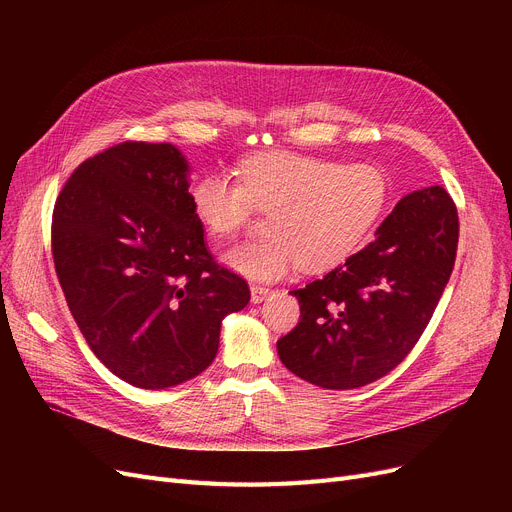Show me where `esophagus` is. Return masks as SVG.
I'll return each mask as SVG.
<instances>
[{"mask_svg":"<svg viewBox=\"0 0 512 512\" xmlns=\"http://www.w3.org/2000/svg\"><path fill=\"white\" fill-rule=\"evenodd\" d=\"M272 294L270 286H261V284H251V301L253 303H261Z\"/></svg>","mask_w":512,"mask_h":512,"instance_id":"34e87169","label":"esophagus"}]
</instances>
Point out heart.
I'll return each mask as SVG.
<instances>
[{
    "label": "heart",
    "instance_id": "obj_1",
    "mask_svg": "<svg viewBox=\"0 0 512 512\" xmlns=\"http://www.w3.org/2000/svg\"><path fill=\"white\" fill-rule=\"evenodd\" d=\"M238 180L209 172L191 188V205L215 240L232 238L253 207L270 211L265 232L228 249L222 261L251 280L284 278L305 265L326 270L351 255L378 222L388 199L384 174L369 164L338 166L294 151L247 157Z\"/></svg>",
    "mask_w": 512,
    "mask_h": 512
}]
</instances>
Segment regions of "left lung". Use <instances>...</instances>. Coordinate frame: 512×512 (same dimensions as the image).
Returning a JSON list of instances; mask_svg holds the SVG:
<instances>
[{"label":"left lung","mask_w":512,"mask_h":512,"mask_svg":"<svg viewBox=\"0 0 512 512\" xmlns=\"http://www.w3.org/2000/svg\"><path fill=\"white\" fill-rule=\"evenodd\" d=\"M459 213L442 186L402 197L365 249L305 288L280 361L328 390L384 378L421 338L450 280Z\"/></svg>","instance_id":"left-lung-1"}]
</instances>
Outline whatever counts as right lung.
I'll use <instances>...</instances> for the list:
<instances>
[{
	"mask_svg": "<svg viewBox=\"0 0 512 512\" xmlns=\"http://www.w3.org/2000/svg\"><path fill=\"white\" fill-rule=\"evenodd\" d=\"M170 143L126 141L83 161L53 207L51 251L66 303L120 380L164 390L218 355L222 319L249 284L213 261Z\"/></svg>",
	"mask_w": 512,
	"mask_h": 512,
	"instance_id": "1",
	"label": "right lung"
}]
</instances>
